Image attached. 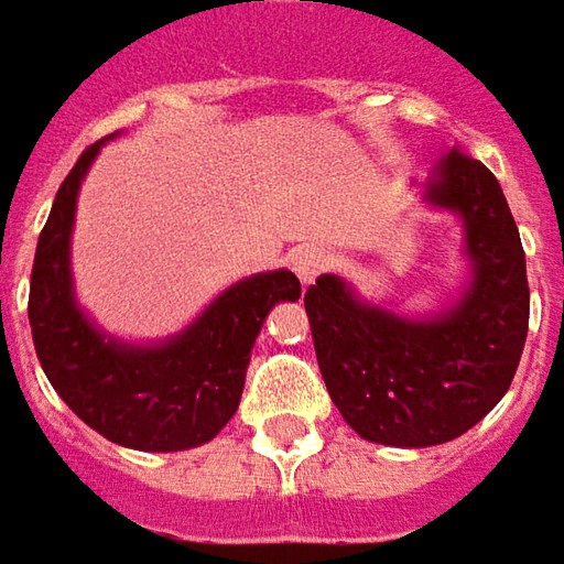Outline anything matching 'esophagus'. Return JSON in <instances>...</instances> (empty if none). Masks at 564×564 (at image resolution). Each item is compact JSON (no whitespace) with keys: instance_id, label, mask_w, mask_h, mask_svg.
<instances>
[{"instance_id":"34e87169","label":"esophagus","mask_w":564,"mask_h":564,"mask_svg":"<svg viewBox=\"0 0 564 564\" xmlns=\"http://www.w3.org/2000/svg\"><path fill=\"white\" fill-rule=\"evenodd\" d=\"M333 253L326 247H302L293 253V271L302 283H314L323 271L329 269Z\"/></svg>"}]
</instances>
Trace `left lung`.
Segmentation results:
<instances>
[{
  "mask_svg": "<svg viewBox=\"0 0 564 564\" xmlns=\"http://www.w3.org/2000/svg\"><path fill=\"white\" fill-rule=\"evenodd\" d=\"M427 198L467 226L474 283L440 321H400L369 308L323 274L305 290L326 391L364 440L421 448L467 433L498 405L529 336V278L519 228L486 164L458 145Z\"/></svg>",
  "mask_w": 564,
  "mask_h": 564,
  "instance_id": "8db88e82",
  "label": "left lung"
}]
</instances>
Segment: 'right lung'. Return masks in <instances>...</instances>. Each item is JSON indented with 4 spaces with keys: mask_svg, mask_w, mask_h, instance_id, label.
<instances>
[{
    "mask_svg": "<svg viewBox=\"0 0 564 564\" xmlns=\"http://www.w3.org/2000/svg\"><path fill=\"white\" fill-rule=\"evenodd\" d=\"M100 143L66 173L30 278V326L45 376L78 419L118 446L180 452L214 440L241 403L250 348L274 302L302 295L293 271L241 281L216 299L192 329L161 348L106 341L73 302L69 228L76 192Z\"/></svg>",
    "mask_w": 564,
    "mask_h": 564,
    "instance_id": "obj_1",
    "label": "right lung"
}]
</instances>
